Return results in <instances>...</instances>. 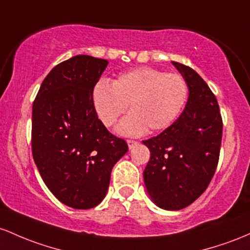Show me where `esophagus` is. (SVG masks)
<instances>
[{
  "label": "esophagus",
  "mask_w": 250,
  "mask_h": 250,
  "mask_svg": "<svg viewBox=\"0 0 250 250\" xmlns=\"http://www.w3.org/2000/svg\"><path fill=\"white\" fill-rule=\"evenodd\" d=\"M137 144H138V142H137V140L127 139V145H128V147H130V148H132L134 145H137Z\"/></svg>",
  "instance_id": "esophagus-1"
}]
</instances>
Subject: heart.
<instances>
[{"label":"heart","instance_id":"heart-1","mask_svg":"<svg viewBox=\"0 0 250 250\" xmlns=\"http://www.w3.org/2000/svg\"><path fill=\"white\" fill-rule=\"evenodd\" d=\"M189 86L182 75L142 67L119 75L110 85L99 81L94 86L92 103L97 116L110 127L126 110L131 114L118 131L138 136L146 131H161L175 123L186 106Z\"/></svg>","mask_w":250,"mask_h":250}]
</instances>
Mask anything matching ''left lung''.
Returning <instances> with one entry per match:
<instances>
[{
  "mask_svg": "<svg viewBox=\"0 0 250 250\" xmlns=\"http://www.w3.org/2000/svg\"><path fill=\"white\" fill-rule=\"evenodd\" d=\"M172 63L188 83L189 98L172 125L143 140L151 152L143 175L148 195L159 208L181 210L197 200L214 177L223 123L206 81L186 64Z\"/></svg>",
  "mask_w": 250,
  "mask_h": 250,
  "instance_id": "8db88e82",
  "label": "left lung"
}]
</instances>
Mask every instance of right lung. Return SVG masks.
<instances>
[{
    "label": "right lung",
    "mask_w": 250,
    "mask_h": 250,
    "mask_svg": "<svg viewBox=\"0 0 250 250\" xmlns=\"http://www.w3.org/2000/svg\"><path fill=\"white\" fill-rule=\"evenodd\" d=\"M107 63L89 55L62 61L33 103V158L53 195L74 209L94 208L104 200L112 167L128 150L100 122L92 103Z\"/></svg>",
    "instance_id": "1"
}]
</instances>
